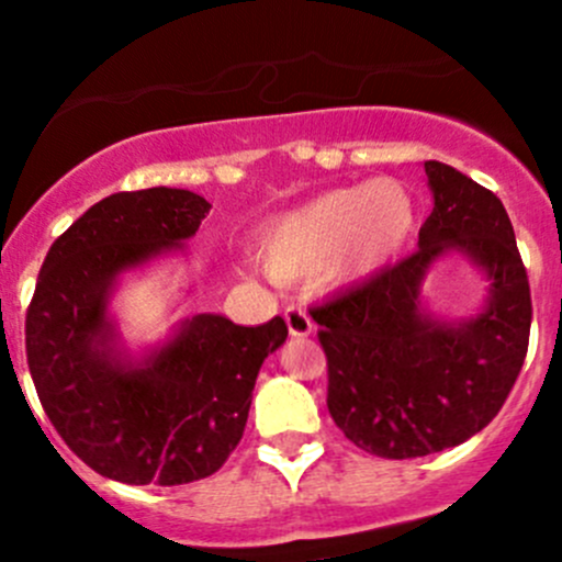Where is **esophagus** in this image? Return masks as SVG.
Masks as SVG:
<instances>
[{
    "instance_id": "esophagus-1",
    "label": "esophagus",
    "mask_w": 562,
    "mask_h": 562,
    "mask_svg": "<svg viewBox=\"0 0 562 562\" xmlns=\"http://www.w3.org/2000/svg\"><path fill=\"white\" fill-rule=\"evenodd\" d=\"M285 323H288V331H291V337H310V334L315 331L313 317L307 315V310L304 307H288Z\"/></svg>"
}]
</instances>
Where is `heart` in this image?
<instances>
[{"label": "heart", "mask_w": 562, "mask_h": 562, "mask_svg": "<svg viewBox=\"0 0 562 562\" xmlns=\"http://www.w3.org/2000/svg\"><path fill=\"white\" fill-rule=\"evenodd\" d=\"M418 228L413 192L396 179L321 192L271 220L258 239V258L277 280H307L328 269L337 282H361L389 269Z\"/></svg>", "instance_id": "1"}]
</instances>
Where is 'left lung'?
<instances>
[{"label": "left lung", "mask_w": 562, "mask_h": 562, "mask_svg": "<svg viewBox=\"0 0 562 562\" xmlns=\"http://www.w3.org/2000/svg\"><path fill=\"white\" fill-rule=\"evenodd\" d=\"M424 171L435 206L416 252L310 310L334 424L386 459L427 457L481 432L517 381L530 337V285L501 198L446 162ZM451 251L487 280L485 307L459 322L429 314L420 299L428 269Z\"/></svg>", "instance_id": "8db88e82"}]
</instances>
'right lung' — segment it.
Returning <instances> with one entry per match:
<instances>
[{"label": "right lung", "mask_w": 562, "mask_h": 562, "mask_svg": "<svg viewBox=\"0 0 562 562\" xmlns=\"http://www.w3.org/2000/svg\"><path fill=\"white\" fill-rule=\"evenodd\" d=\"M206 198L176 187L113 192L45 255L26 313V361L45 416L100 475L176 486L217 473L239 446L266 356L288 337L280 315L236 326L225 315L181 321L140 353L108 313L127 271L187 252Z\"/></svg>", "instance_id": "right-lung-1"}]
</instances>
